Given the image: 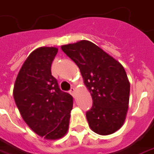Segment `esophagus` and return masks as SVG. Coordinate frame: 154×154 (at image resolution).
<instances>
[{"instance_id":"esophagus-1","label":"esophagus","mask_w":154,"mask_h":154,"mask_svg":"<svg viewBox=\"0 0 154 154\" xmlns=\"http://www.w3.org/2000/svg\"><path fill=\"white\" fill-rule=\"evenodd\" d=\"M69 93L72 95L73 97H75V94H76V89H75V88H72L70 89V91H69Z\"/></svg>"}]
</instances>
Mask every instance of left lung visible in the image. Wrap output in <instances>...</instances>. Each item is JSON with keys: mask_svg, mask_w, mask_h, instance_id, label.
<instances>
[{"mask_svg": "<svg viewBox=\"0 0 154 154\" xmlns=\"http://www.w3.org/2000/svg\"><path fill=\"white\" fill-rule=\"evenodd\" d=\"M63 52L80 69L84 84L93 99L86 113L90 128L99 135H109L121 128L128 109L130 82L119 61L88 40L65 45Z\"/></svg>", "mask_w": 154, "mask_h": 154, "instance_id": "1", "label": "left lung"}]
</instances>
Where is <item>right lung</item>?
I'll return each mask as SVG.
<instances>
[{"label":"right lung","mask_w":154,"mask_h":154,"mask_svg":"<svg viewBox=\"0 0 154 154\" xmlns=\"http://www.w3.org/2000/svg\"><path fill=\"white\" fill-rule=\"evenodd\" d=\"M55 47L33 51L20 69L13 97L23 121L33 131L48 140L61 138L67 132L73 98L60 89L51 75Z\"/></svg>","instance_id":"obj_1"}]
</instances>
